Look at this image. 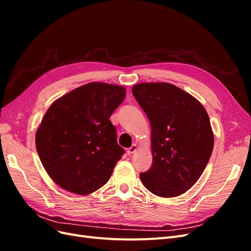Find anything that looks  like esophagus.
Returning <instances> with one entry per match:
<instances>
[{"label":"esophagus","instance_id":"obj_1","mask_svg":"<svg viewBox=\"0 0 251 251\" xmlns=\"http://www.w3.org/2000/svg\"><path fill=\"white\" fill-rule=\"evenodd\" d=\"M137 149H138V147H137V144H133V146L131 147V148H128L127 150H126V154L128 155V156H131L132 154H134L136 151H137Z\"/></svg>","mask_w":251,"mask_h":251}]
</instances>
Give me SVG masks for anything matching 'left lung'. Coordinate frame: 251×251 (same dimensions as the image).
Segmentation results:
<instances>
[{
    "mask_svg": "<svg viewBox=\"0 0 251 251\" xmlns=\"http://www.w3.org/2000/svg\"><path fill=\"white\" fill-rule=\"evenodd\" d=\"M151 128V168L140 174L147 189L172 198L191 188L208 163L214 133L206 110L182 89L168 82H143L132 89Z\"/></svg>",
    "mask_w": 251,
    "mask_h": 251,
    "instance_id": "left-lung-1",
    "label": "left lung"
}]
</instances>
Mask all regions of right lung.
I'll list each match as a JSON object with an SVG mask.
<instances>
[{
	"label": "right lung",
	"instance_id": "1",
	"mask_svg": "<svg viewBox=\"0 0 251 251\" xmlns=\"http://www.w3.org/2000/svg\"><path fill=\"white\" fill-rule=\"evenodd\" d=\"M125 97L124 87L90 82L50 105L36 131L35 146L57 185L89 195L109 181L125 154L110 117Z\"/></svg>",
	"mask_w": 251,
	"mask_h": 251
}]
</instances>
